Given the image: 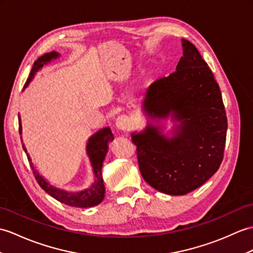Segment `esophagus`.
Instances as JSON below:
<instances>
[{
	"label": "esophagus",
	"mask_w": 253,
	"mask_h": 253,
	"mask_svg": "<svg viewBox=\"0 0 253 253\" xmlns=\"http://www.w3.org/2000/svg\"><path fill=\"white\" fill-rule=\"evenodd\" d=\"M116 127L121 129V130H126V129L129 127V120L126 115H121L116 119L115 123Z\"/></svg>",
	"instance_id": "esophagus-1"
}]
</instances>
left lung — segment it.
Wrapping results in <instances>:
<instances>
[{
    "mask_svg": "<svg viewBox=\"0 0 253 253\" xmlns=\"http://www.w3.org/2000/svg\"><path fill=\"white\" fill-rule=\"evenodd\" d=\"M183 56L168 76L158 78L144 93L141 111L148 124L131 132L140 172L167 195H185L219 169L224 153L227 120L221 90L197 48L182 39ZM174 126L165 132L162 122Z\"/></svg>",
    "mask_w": 253,
    "mask_h": 253,
    "instance_id": "left-lung-1",
    "label": "left lung"
}]
</instances>
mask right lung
<instances>
[{
    "mask_svg": "<svg viewBox=\"0 0 253 253\" xmlns=\"http://www.w3.org/2000/svg\"><path fill=\"white\" fill-rule=\"evenodd\" d=\"M60 57V54L57 51H50L46 52L45 55L41 56L39 59L34 62L33 67L31 69L30 75L26 82L25 87H28L30 84V82L33 80L40 70L46 64H48L52 60H56ZM19 120V133H22V126H21V119L20 116L18 117ZM114 139V136L112 131H111L110 127H104L99 129L97 132L88 138L87 144H86V153L87 156L89 157V161L92 167V172L95 180H93L92 184L87 187V189L79 192H69L66 190L59 189V187H56L51 185L48 181H47L43 175H41L40 172L34 167L33 163L31 161L30 155L28 154V151L26 149L25 144L22 143V148L25 150L26 154L28 156L29 163H30V166L32 168L33 174L35 177V180L38 181L40 186L47 193L49 194L51 197L57 199L58 202H60L64 205H68V206L71 207H78V208H90L93 206H97L100 203L103 201L104 198V193H105V187L103 184V179H102V164L104 162L105 155L108 153V145L109 142H111ZM21 142H22V137H21Z\"/></svg>",
    "mask_w": 253,
    "mask_h": 253,
    "instance_id": "add662e5",
    "label": "right lung"
}]
</instances>
